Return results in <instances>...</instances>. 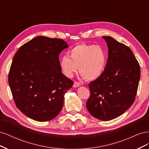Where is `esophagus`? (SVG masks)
Returning a JSON list of instances; mask_svg holds the SVG:
<instances>
[{
  "instance_id": "34e87169",
  "label": "esophagus",
  "mask_w": 149,
  "mask_h": 149,
  "mask_svg": "<svg viewBox=\"0 0 149 149\" xmlns=\"http://www.w3.org/2000/svg\"><path fill=\"white\" fill-rule=\"evenodd\" d=\"M81 84L79 82H78V81H74V84H73V87L74 88H76V87L79 86H81Z\"/></svg>"
}]
</instances>
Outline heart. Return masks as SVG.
Returning <instances> with one entry per match:
<instances>
[{
    "mask_svg": "<svg viewBox=\"0 0 149 149\" xmlns=\"http://www.w3.org/2000/svg\"><path fill=\"white\" fill-rule=\"evenodd\" d=\"M70 57L65 55L60 60V68L67 77H72L78 71L88 81L100 78L105 70L107 54L101 46L81 43L70 52Z\"/></svg>",
    "mask_w": 149,
    "mask_h": 149,
    "instance_id": "b5f03b06",
    "label": "heart"
}]
</instances>
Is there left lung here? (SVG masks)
I'll list each match as a JSON object with an SVG mask.
<instances>
[{
    "label": "left lung",
    "mask_w": 149,
    "mask_h": 149,
    "mask_svg": "<svg viewBox=\"0 0 149 149\" xmlns=\"http://www.w3.org/2000/svg\"><path fill=\"white\" fill-rule=\"evenodd\" d=\"M102 38L108 48L107 63L100 77L89 84L86 107L94 118L110 120L123 114L134 103L141 68L128 47L111 37Z\"/></svg>",
    "instance_id": "1"
}]
</instances>
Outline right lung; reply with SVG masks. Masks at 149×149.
<instances>
[{
  "instance_id": "1",
  "label": "right lung",
  "mask_w": 149,
  "mask_h": 149,
  "mask_svg": "<svg viewBox=\"0 0 149 149\" xmlns=\"http://www.w3.org/2000/svg\"><path fill=\"white\" fill-rule=\"evenodd\" d=\"M69 46L63 40L39 36L18 49L8 80L17 107L29 118L54 119L63 106L73 81L61 73L60 53Z\"/></svg>"
}]
</instances>
